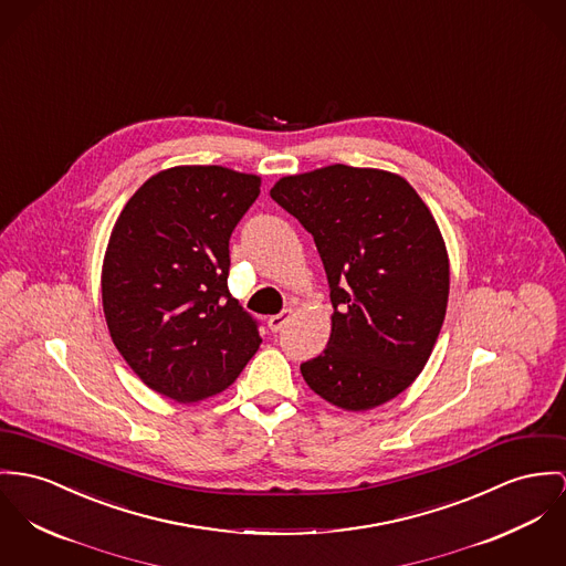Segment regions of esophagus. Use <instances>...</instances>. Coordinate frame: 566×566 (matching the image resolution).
<instances>
[{
	"mask_svg": "<svg viewBox=\"0 0 566 566\" xmlns=\"http://www.w3.org/2000/svg\"><path fill=\"white\" fill-rule=\"evenodd\" d=\"M291 316H293V310H282L280 314H273V316H269V329L271 332H280V329H284L286 327V323L291 321Z\"/></svg>",
	"mask_w": 566,
	"mask_h": 566,
	"instance_id": "34e87169",
	"label": "esophagus"
}]
</instances>
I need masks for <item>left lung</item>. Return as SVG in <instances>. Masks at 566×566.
I'll return each mask as SVG.
<instances>
[{
	"mask_svg": "<svg viewBox=\"0 0 566 566\" xmlns=\"http://www.w3.org/2000/svg\"><path fill=\"white\" fill-rule=\"evenodd\" d=\"M271 198L314 237L334 305L305 384L347 411L388 402L422 373L446 316L450 266L429 207L402 176L343 164L284 176Z\"/></svg>",
	"mask_w": 566,
	"mask_h": 566,
	"instance_id": "obj_1",
	"label": "left lung"
}]
</instances>
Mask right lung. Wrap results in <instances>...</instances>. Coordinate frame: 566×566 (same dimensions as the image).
I'll return each instance as SVG.
<instances>
[{
    "label": "right lung",
    "instance_id": "1",
    "mask_svg": "<svg viewBox=\"0 0 566 566\" xmlns=\"http://www.w3.org/2000/svg\"><path fill=\"white\" fill-rule=\"evenodd\" d=\"M261 178L221 166L150 176L125 205L103 261V312L133 373L176 402L226 390L261 347L228 291L230 234Z\"/></svg>",
    "mask_w": 566,
    "mask_h": 566
}]
</instances>
